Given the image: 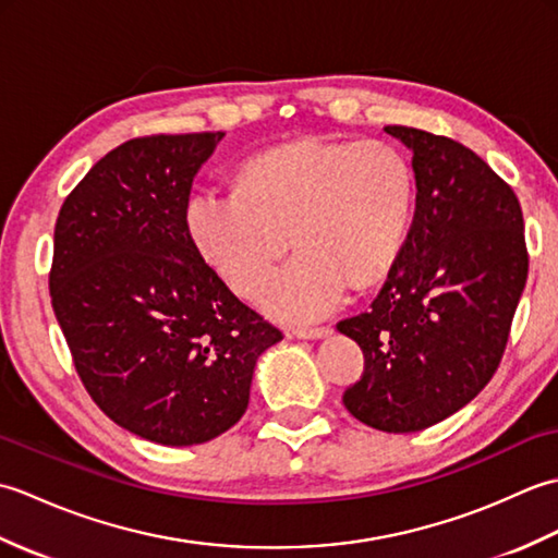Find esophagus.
Instances as JSON below:
<instances>
[{"instance_id": "esophagus-1", "label": "esophagus", "mask_w": 558, "mask_h": 558, "mask_svg": "<svg viewBox=\"0 0 558 558\" xmlns=\"http://www.w3.org/2000/svg\"><path fill=\"white\" fill-rule=\"evenodd\" d=\"M333 333V328L330 326H300V328H294V336L298 338H306V340H316V338H326V336H330Z\"/></svg>"}]
</instances>
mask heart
Wrapping results in <instances>:
<instances>
[{
	"label": "heart",
	"instance_id": "1",
	"mask_svg": "<svg viewBox=\"0 0 558 558\" xmlns=\"http://www.w3.org/2000/svg\"><path fill=\"white\" fill-rule=\"evenodd\" d=\"M414 206L408 158L386 141L300 138L246 158L234 189L186 201L198 254L228 286L256 298L290 246L298 256L266 290L290 322L328 314L354 288L388 276L405 246Z\"/></svg>",
	"mask_w": 558,
	"mask_h": 558
}]
</instances>
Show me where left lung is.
<instances>
[{
  "mask_svg": "<svg viewBox=\"0 0 558 558\" xmlns=\"http://www.w3.org/2000/svg\"><path fill=\"white\" fill-rule=\"evenodd\" d=\"M386 134L412 150L417 204L369 312L338 324L364 352L342 402L366 426L410 434L465 408L499 369L527 246L518 196L477 153L412 126Z\"/></svg>",
  "mask_w": 558,
  "mask_h": 558,
  "instance_id": "left-lung-1",
  "label": "left lung"
}]
</instances>
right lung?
<instances>
[{
	"label": "right lung",
	"instance_id": "1",
	"mask_svg": "<svg viewBox=\"0 0 558 558\" xmlns=\"http://www.w3.org/2000/svg\"><path fill=\"white\" fill-rule=\"evenodd\" d=\"M222 132L132 138L74 186L54 225L52 310L93 402L162 446L228 432L280 330L198 254L192 182Z\"/></svg>",
	"mask_w": 558,
	"mask_h": 558
}]
</instances>
